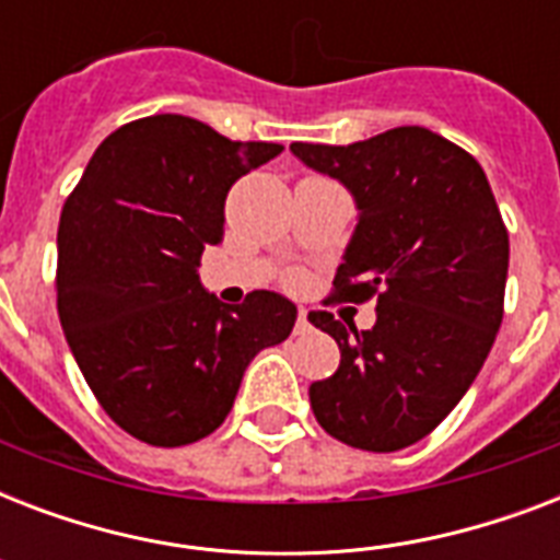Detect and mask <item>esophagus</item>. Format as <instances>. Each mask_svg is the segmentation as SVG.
Wrapping results in <instances>:
<instances>
[{
    "instance_id": "esophagus-1",
    "label": "esophagus",
    "mask_w": 560,
    "mask_h": 560,
    "mask_svg": "<svg viewBox=\"0 0 560 560\" xmlns=\"http://www.w3.org/2000/svg\"><path fill=\"white\" fill-rule=\"evenodd\" d=\"M296 334H307L311 331V316H307V311H299L296 316V328H293Z\"/></svg>"
}]
</instances>
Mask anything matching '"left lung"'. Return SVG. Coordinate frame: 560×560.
<instances>
[{
    "instance_id": "obj_1",
    "label": "left lung",
    "mask_w": 560,
    "mask_h": 560,
    "mask_svg": "<svg viewBox=\"0 0 560 560\" xmlns=\"http://www.w3.org/2000/svg\"><path fill=\"white\" fill-rule=\"evenodd\" d=\"M290 153L358 209L334 296L377 299L369 331L307 314L340 346V369L307 392L316 421L360 451L409 447L470 389L503 323L509 232L486 171L427 127Z\"/></svg>"
}]
</instances>
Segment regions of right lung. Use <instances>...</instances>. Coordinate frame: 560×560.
I'll use <instances>...</instances> for the list:
<instances>
[{
  "mask_svg": "<svg viewBox=\"0 0 560 560\" xmlns=\"http://www.w3.org/2000/svg\"><path fill=\"white\" fill-rule=\"evenodd\" d=\"M281 151L188 116L139 118L98 144L66 200L60 325L101 407L139 442L214 433L255 354L293 331L288 296L255 290L229 307L197 272L202 249L223 241L229 188Z\"/></svg>",
  "mask_w": 560,
  "mask_h": 560,
  "instance_id": "obj_1",
  "label": "right lung"
}]
</instances>
